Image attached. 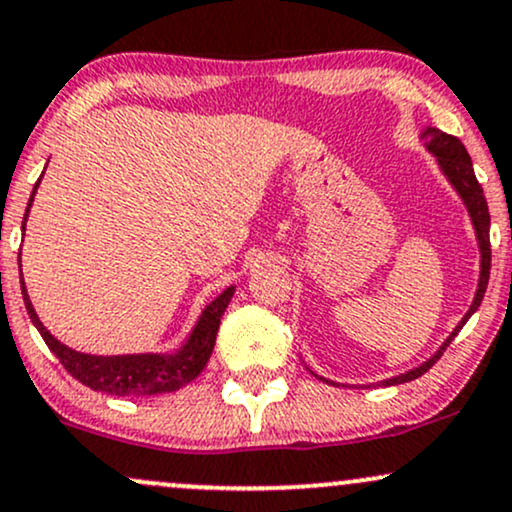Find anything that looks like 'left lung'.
Instances as JSON below:
<instances>
[{"label":"left lung","instance_id":"obj_1","mask_svg":"<svg viewBox=\"0 0 512 512\" xmlns=\"http://www.w3.org/2000/svg\"><path fill=\"white\" fill-rule=\"evenodd\" d=\"M421 139L426 142V149L431 151L433 156L438 158V166L443 170L445 178L450 180V185L455 187L457 195L462 197L464 207L469 211V219H472V226H474V233H477V243H479V252H481V272H479V286H477V293H474V301L469 305V310L464 313V317L460 320V325L452 330V334L448 339H445L443 346L433 354L428 361L421 363V366L407 370V373L402 375H395V378L390 380H383L380 385H402V383H409V380H416L421 378V375L426 373L428 368L433 366V363L438 361L440 356H443V351L448 349L452 339L457 337V332L462 330L464 322L469 320L474 313H477V308L484 301V293H486V284H489V274H491V240H489V228H491V216H489V207H486V197H484V190H481L477 175H474V168H472V158H469L467 149H464L462 142L457 137H452V134H445L440 132L436 127H428L424 129V134H421ZM325 380V378H322ZM330 383V380H327ZM334 385V383H332Z\"/></svg>","mask_w":512,"mask_h":512}]
</instances>
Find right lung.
I'll list each match as a JSON object with an SVG mask.
<instances>
[{"label":"right lung","mask_w":512,"mask_h":512,"mask_svg":"<svg viewBox=\"0 0 512 512\" xmlns=\"http://www.w3.org/2000/svg\"><path fill=\"white\" fill-rule=\"evenodd\" d=\"M40 182V180H38ZM38 182L33 187V195L28 199L26 216H23V228H26L28 211H31L35 190H38ZM233 291L236 286H228L221 296H216L207 308L199 315L195 330L190 332L187 342L180 346L175 354H127V356H91L81 354V351L69 349L62 342H57L52 334L45 330L40 317L35 315L31 298H28L26 286L21 281V293L23 303H26L28 317L35 325V330L40 332V337L45 339V344L50 346V351L60 358V363L67 368V373H72V378L84 383L86 387L98 392H108V395L117 397H142V395H161V392H175L182 385L192 383L204 366H207L211 351L216 344V332H219L221 315L223 310L231 303Z\"/></svg>","instance_id":"obj_1"}]
</instances>
